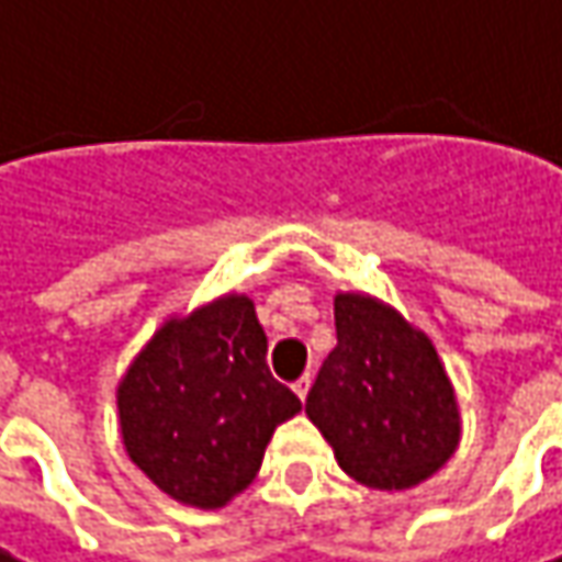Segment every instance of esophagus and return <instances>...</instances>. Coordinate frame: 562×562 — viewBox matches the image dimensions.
Segmentation results:
<instances>
[{
  "mask_svg": "<svg viewBox=\"0 0 562 562\" xmlns=\"http://www.w3.org/2000/svg\"><path fill=\"white\" fill-rule=\"evenodd\" d=\"M292 391L305 401V397H308V391H312V375H302V379L292 384Z\"/></svg>",
  "mask_w": 562,
  "mask_h": 562,
  "instance_id": "obj_1",
  "label": "esophagus"
}]
</instances>
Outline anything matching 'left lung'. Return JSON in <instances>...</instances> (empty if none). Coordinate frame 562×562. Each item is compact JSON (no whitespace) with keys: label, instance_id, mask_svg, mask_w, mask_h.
I'll use <instances>...</instances> for the list:
<instances>
[{"label":"left lung","instance_id":"left-lung-1","mask_svg":"<svg viewBox=\"0 0 562 562\" xmlns=\"http://www.w3.org/2000/svg\"><path fill=\"white\" fill-rule=\"evenodd\" d=\"M337 347L314 379L305 413L349 477L407 490L458 446V407L432 344L387 305L334 299Z\"/></svg>","mask_w":562,"mask_h":562}]
</instances>
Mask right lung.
<instances>
[{
    "label": "right lung",
    "instance_id": "add662e5",
    "mask_svg": "<svg viewBox=\"0 0 562 562\" xmlns=\"http://www.w3.org/2000/svg\"><path fill=\"white\" fill-rule=\"evenodd\" d=\"M116 404L136 468L200 509L241 493L273 429L302 411L270 375L267 334L245 295L168 321L120 381Z\"/></svg>",
    "mask_w": 562,
    "mask_h": 562
}]
</instances>
